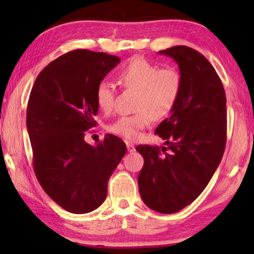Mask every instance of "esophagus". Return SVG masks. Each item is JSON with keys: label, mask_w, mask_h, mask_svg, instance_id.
I'll return each instance as SVG.
<instances>
[{"label": "esophagus", "mask_w": 254, "mask_h": 254, "mask_svg": "<svg viewBox=\"0 0 254 254\" xmlns=\"http://www.w3.org/2000/svg\"><path fill=\"white\" fill-rule=\"evenodd\" d=\"M127 151H128V152H133V151H135V147H134V144L131 143V142H127Z\"/></svg>", "instance_id": "34e87169"}]
</instances>
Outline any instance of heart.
Instances as JSON below:
<instances>
[{"label": "heart", "instance_id": "heart-1", "mask_svg": "<svg viewBox=\"0 0 254 254\" xmlns=\"http://www.w3.org/2000/svg\"><path fill=\"white\" fill-rule=\"evenodd\" d=\"M124 87L137 92L131 115H124L111 123L107 128L127 140H135L140 131L150 126L152 120H162L173 112L183 89V77L177 68L159 67L145 59H133L119 72ZM97 106L110 113L114 107L115 87L109 80H102L95 91Z\"/></svg>", "mask_w": 254, "mask_h": 254}]
</instances>
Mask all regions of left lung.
I'll list each match as a JSON object with an SVG mask.
<instances>
[{
	"label": "left lung",
	"mask_w": 254,
	"mask_h": 254,
	"mask_svg": "<svg viewBox=\"0 0 254 254\" xmlns=\"http://www.w3.org/2000/svg\"><path fill=\"white\" fill-rule=\"evenodd\" d=\"M159 54L178 64L183 89L170 117L156 128L168 147L135 148L144 159L137 184L149 208L173 214L201 194L220 165L226 144V96L214 67L198 51L175 46Z\"/></svg>",
	"instance_id": "obj_1"
}]
</instances>
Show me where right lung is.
I'll list each match as a JSON object with an SVG mask.
<instances>
[{"instance_id": "obj_1", "label": "right lung", "mask_w": 254, "mask_h": 254, "mask_svg": "<svg viewBox=\"0 0 254 254\" xmlns=\"http://www.w3.org/2000/svg\"><path fill=\"white\" fill-rule=\"evenodd\" d=\"M120 62L105 53L72 50L45 67L31 89L27 128L34 174L47 195L67 212L100 207L111 175L127 152L126 143L113 134L96 147L84 140L96 126L97 85Z\"/></svg>"}]
</instances>
